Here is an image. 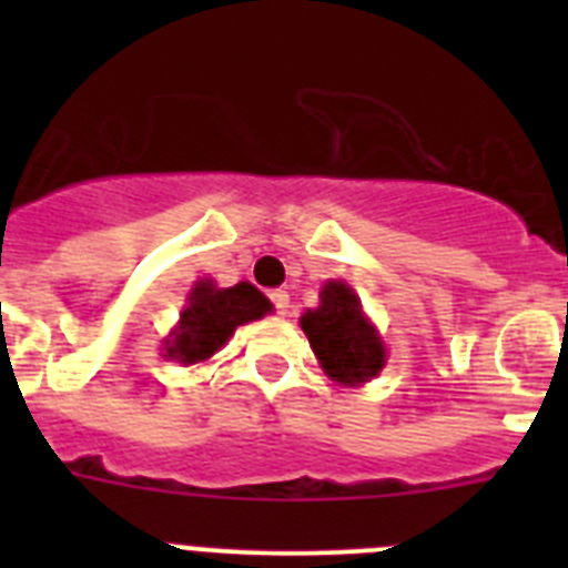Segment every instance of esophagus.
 Listing matches in <instances>:
<instances>
[{
	"label": "esophagus",
	"mask_w": 568,
	"mask_h": 568,
	"mask_svg": "<svg viewBox=\"0 0 568 568\" xmlns=\"http://www.w3.org/2000/svg\"><path fill=\"white\" fill-rule=\"evenodd\" d=\"M270 301H273V310L278 315H287V310H290V295L284 293V290H275L273 295H270Z\"/></svg>",
	"instance_id": "34e87169"
}]
</instances>
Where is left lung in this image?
<instances>
[{
    "label": "left lung",
    "mask_w": 568,
    "mask_h": 568,
    "mask_svg": "<svg viewBox=\"0 0 568 568\" xmlns=\"http://www.w3.org/2000/svg\"><path fill=\"white\" fill-rule=\"evenodd\" d=\"M301 329L307 333L324 373L338 384L369 381L384 366V344L344 281L324 284L318 307L301 315Z\"/></svg>",
    "instance_id": "8db88e82"
}]
</instances>
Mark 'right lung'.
I'll use <instances>...</instances> for the list:
<instances>
[{
	"label": "right lung",
	"mask_w": 568,
	"mask_h": 568,
	"mask_svg": "<svg viewBox=\"0 0 568 568\" xmlns=\"http://www.w3.org/2000/svg\"><path fill=\"white\" fill-rule=\"evenodd\" d=\"M270 313V301L241 281L235 287L219 290L213 281H199L190 293V304L168 344L170 358L184 364L204 361L233 335L235 327Z\"/></svg>",
	"instance_id": "add662e5"
}]
</instances>
